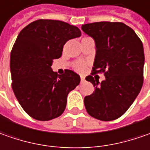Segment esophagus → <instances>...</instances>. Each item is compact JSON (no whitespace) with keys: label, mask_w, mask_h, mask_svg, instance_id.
Returning <instances> with one entry per match:
<instances>
[{"label":"esophagus","mask_w":150,"mask_h":150,"mask_svg":"<svg viewBox=\"0 0 150 150\" xmlns=\"http://www.w3.org/2000/svg\"><path fill=\"white\" fill-rule=\"evenodd\" d=\"M84 80H85L84 77H83V76H80V81H81V82H84Z\"/></svg>","instance_id":"34e87169"}]
</instances>
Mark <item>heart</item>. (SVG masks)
<instances>
[{"mask_svg": "<svg viewBox=\"0 0 150 150\" xmlns=\"http://www.w3.org/2000/svg\"><path fill=\"white\" fill-rule=\"evenodd\" d=\"M88 37H85L83 38H88ZM85 67H86V63L83 62H76L73 64V68L75 69V71H78V72H83L85 70Z\"/></svg>", "mask_w": 150, "mask_h": 150, "instance_id": "obj_1", "label": "heart"}]
</instances>
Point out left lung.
Masks as SVG:
<instances>
[{"label":"left lung","mask_w":150,"mask_h":150,"mask_svg":"<svg viewBox=\"0 0 150 150\" xmlns=\"http://www.w3.org/2000/svg\"><path fill=\"white\" fill-rule=\"evenodd\" d=\"M81 28L96 44L92 72L85 78L94 91L84 98L85 108L93 118L113 121L128 110L142 88L143 43L135 31L122 22H94ZM102 73L106 79L99 83L95 77Z\"/></svg>","instance_id":"1"}]
</instances>
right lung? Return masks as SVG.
Returning a JSON list of instances; mask_svg holds the SVG:
<instances>
[{"mask_svg":"<svg viewBox=\"0 0 150 150\" xmlns=\"http://www.w3.org/2000/svg\"><path fill=\"white\" fill-rule=\"evenodd\" d=\"M81 35L79 28L61 20L41 19L24 27L11 53V86L24 112L50 121L65 111L67 95L80 82L75 71L58 75L51 66L67 41Z\"/></svg>","mask_w":150,"mask_h":150,"instance_id":"1","label":"right lung"}]
</instances>
